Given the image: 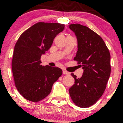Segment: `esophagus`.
<instances>
[{"instance_id":"obj_1","label":"esophagus","mask_w":123,"mask_h":123,"mask_svg":"<svg viewBox=\"0 0 123 123\" xmlns=\"http://www.w3.org/2000/svg\"><path fill=\"white\" fill-rule=\"evenodd\" d=\"M63 74H70V73L68 72H67L65 70H63Z\"/></svg>"}]
</instances>
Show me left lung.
Listing matches in <instances>:
<instances>
[{
	"instance_id": "left-lung-1",
	"label": "left lung",
	"mask_w": 123,
	"mask_h": 123,
	"mask_svg": "<svg viewBox=\"0 0 123 123\" xmlns=\"http://www.w3.org/2000/svg\"><path fill=\"white\" fill-rule=\"evenodd\" d=\"M69 28L77 40L74 60L84 70L80 78L71 73L74 84L69 91L76 106L88 108L97 102L105 91L111 72V55L102 37L87 26L74 24Z\"/></svg>"
}]
</instances>
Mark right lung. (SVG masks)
<instances>
[{"mask_svg": "<svg viewBox=\"0 0 123 123\" xmlns=\"http://www.w3.org/2000/svg\"><path fill=\"white\" fill-rule=\"evenodd\" d=\"M64 28L61 24L37 22L22 33L15 44L12 74L18 92L28 101L36 102L46 98L62 74L59 68L42 66L40 58Z\"/></svg>", "mask_w": 123, "mask_h": 123, "instance_id": "add662e5", "label": "right lung"}]
</instances>
